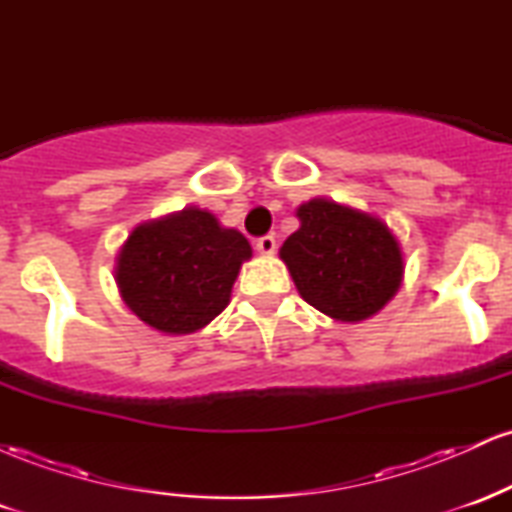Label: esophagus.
<instances>
[{
    "instance_id": "1",
    "label": "esophagus",
    "mask_w": 512,
    "mask_h": 512,
    "mask_svg": "<svg viewBox=\"0 0 512 512\" xmlns=\"http://www.w3.org/2000/svg\"><path fill=\"white\" fill-rule=\"evenodd\" d=\"M255 248H257V252H260V255L272 257L274 252H276V238H274V236H262V238H257V240H255Z\"/></svg>"
}]
</instances>
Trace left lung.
Returning <instances> with one entry per match:
<instances>
[{
  "mask_svg": "<svg viewBox=\"0 0 512 512\" xmlns=\"http://www.w3.org/2000/svg\"><path fill=\"white\" fill-rule=\"evenodd\" d=\"M296 216L301 228L279 257L305 303L337 322H361L395 298L404 257L383 219L327 197L301 204Z\"/></svg>",
  "mask_w": 512,
  "mask_h": 512,
  "instance_id": "1",
  "label": "left lung"
}]
</instances>
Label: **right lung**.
<instances>
[{"instance_id":"1","label":"right lung","mask_w":512,"mask_h":512,"mask_svg":"<svg viewBox=\"0 0 512 512\" xmlns=\"http://www.w3.org/2000/svg\"><path fill=\"white\" fill-rule=\"evenodd\" d=\"M252 257L248 238L221 226L207 209L139 223L115 257L122 301L163 334H192L231 303L240 267Z\"/></svg>"}]
</instances>
